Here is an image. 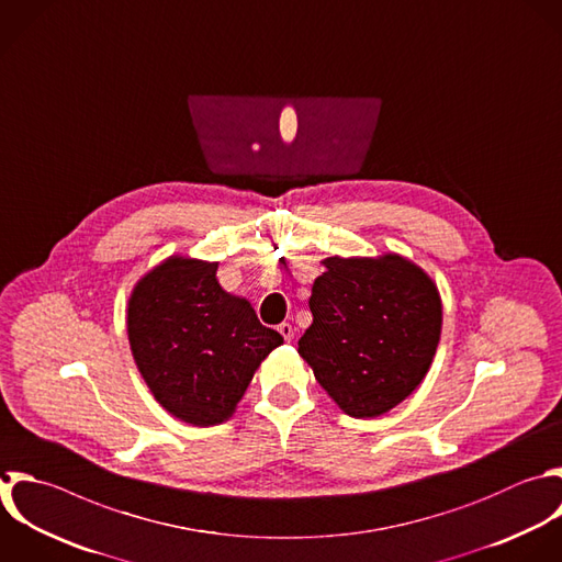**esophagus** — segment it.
<instances>
[{
  "instance_id": "esophagus-1",
  "label": "esophagus",
  "mask_w": 562,
  "mask_h": 562,
  "mask_svg": "<svg viewBox=\"0 0 562 562\" xmlns=\"http://www.w3.org/2000/svg\"><path fill=\"white\" fill-rule=\"evenodd\" d=\"M279 334L290 342V340L294 338V327H292L290 323H281V325H279Z\"/></svg>"
}]
</instances>
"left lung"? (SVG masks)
Wrapping results in <instances>:
<instances>
[{
    "label": "left lung",
    "instance_id": "obj_1",
    "mask_svg": "<svg viewBox=\"0 0 562 562\" xmlns=\"http://www.w3.org/2000/svg\"><path fill=\"white\" fill-rule=\"evenodd\" d=\"M299 340L314 378L356 419L389 413L426 378L441 336V296L411 259L327 257Z\"/></svg>",
    "mask_w": 562,
    "mask_h": 562
}]
</instances>
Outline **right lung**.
<instances>
[{"label":"right lung","instance_id":"1","mask_svg":"<svg viewBox=\"0 0 562 562\" xmlns=\"http://www.w3.org/2000/svg\"><path fill=\"white\" fill-rule=\"evenodd\" d=\"M127 336L160 406L191 426L233 417L255 371L283 336L217 281V261L171 255L132 290Z\"/></svg>","mask_w":562,"mask_h":562}]
</instances>
